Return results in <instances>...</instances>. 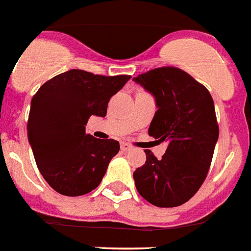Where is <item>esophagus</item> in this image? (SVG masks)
<instances>
[{
    "label": "esophagus",
    "mask_w": 251,
    "mask_h": 251,
    "mask_svg": "<svg viewBox=\"0 0 251 251\" xmlns=\"http://www.w3.org/2000/svg\"><path fill=\"white\" fill-rule=\"evenodd\" d=\"M121 150L123 152H127V151H129V150H132V146H130V145H128V143L123 142L121 145Z\"/></svg>",
    "instance_id": "esophagus-1"
}]
</instances>
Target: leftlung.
I'll list each match as a JSON object with an SVG mask.
<instances>
[{
  "mask_svg": "<svg viewBox=\"0 0 251 251\" xmlns=\"http://www.w3.org/2000/svg\"><path fill=\"white\" fill-rule=\"evenodd\" d=\"M155 98L157 111L149 134L168 149L161 158L146 152V162L133 173L136 188L156 207L188 202L204 181L218 140L211 94L187 72L161 67L133 77Z\"/></svg>",
  "mask_w": 251,
  "mask_h": 251,
  "instance_id": "1",
  "label": "left lung"
}]
</instances>
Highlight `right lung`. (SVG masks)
Returning a JSON list of instances; mask_svg holds the SVG:
<instances>
[{
	"label": "right lung",
	"mask_w": 251,
	"mask_h": 251,
	"mask_svg": "<svg viewBox=\"0 0 251 251\" xmlns=\"http://www.w3.org/2000/svg\"><path fill=\"white\" fill-rule=\"evenodd\" d=\"M129 78L70 70L47 81L33 96L27 140L40 174L55 192L77 197L99 187L121 147L115 140L86 134L85 126L91 115H106L110 98Z\"/></svg>",
	"instance_id": "add662e5"
}]
</instances>
